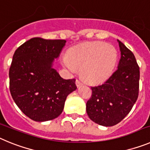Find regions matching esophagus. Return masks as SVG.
Returning a JSON list of instances; mask_svg holds the SVG:
<instances>
[{
  "mask_svg": "<svg viewBox=\"0 0 150 150\" xmlns=\"http://www.w3.org/2000/svg\"><path fill=\"white\" fill-rule=\"evenodd\" d=\"M76 86L79 87V86H80L81 85H83V83H82L80 80H79V79H76Z\"/></svg>",
  "mask_w": 150,
  "mask_h": 150,
  "instance_id": "34e87169",
  "label": "esophagus"
}]
</instances>
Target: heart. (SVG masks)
Returning <instances> with one entry per match:
<instances>
[{"mask_svg": "<svg viewBox=\"0 0 150 150\" xmlns=\"http://www.w3.org/2000/svg\"><path fill=\"white\" fill-rule=\"evenodd\" d=\"M61 61L69 72L74 74L82 68V75L87 81L98 83L112 74L118 62V52L110 44L100 41L88 42L72 47Z\"/></svg>", "mask_w": 150, "mask_h": 150, "instance_id": "obj_1", "label": "heart"}]
</instances>
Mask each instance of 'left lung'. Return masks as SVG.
Masks as SVG:
<instances>
[{"label": "left lung", "instance_id": "8db88e82", "mask_svg": "<svg viewBox=\"0 0 150 150\" xmlns=\"http://www.w3.org/2000/svg\"><path fill=\"white\" fill-rule=\"evenodd\" d=\"M121 59L118 69L104 83L91 86L86 103L90 120L103 126H112L132 110L139 95L140 67L133 52L118 40Z\"/></svg>", "mask_w": 150, "mask_h": 150}]
</instances>
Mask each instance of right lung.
I'll use <instances>...</instances> for the list:
<instances>
[{"instance_id":"1","label":"right lung","mask_w":150,"mask_h":150,"mask_svg":"<svg viewBox=\"0 0 150 150\" xmlns=\"http://www.w3.org/2000/svg\"><path fill=\"white\" fill-rule=\"evenodd\" d=\"M65 43V40L34 38L13 55L9 71L10 93L18 108L34 121L58 117L67 95L76 89V79H64L52 67Z\"/></svg>"}]
</instances>
